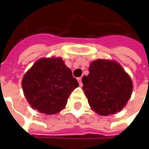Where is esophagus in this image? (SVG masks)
Instances as JSON below:
<instances>
[{"mask_svg":"<svg viewBox=\"0 0 149 149\" xmlns=\"http://www.w3.org/2000/svg\"><path fill=\"white\" fill-rule=\"evenodd\" d=\"M77 79H78V82H79V85H80V86H82V78L81 77L78 78Z\"/></svg>","mask_w":149,"mask_h":149,"instance_id":"esophagus-1","label":"esophagus"}]
</instances>
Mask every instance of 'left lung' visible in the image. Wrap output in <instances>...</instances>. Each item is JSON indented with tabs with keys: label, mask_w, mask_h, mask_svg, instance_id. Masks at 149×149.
<instances>
[{
	"label": "left lung",
	"mask_w": 149,
	"mask_h": 149,
	"mask_svg": "<svg viewBox=\"0 0 149 149\" xmlns=\"http://www.w3.org/2000/svg\"><path fill=\"white\" fill-rule=\"evenodd\" d=\"M82 78L83 90L91 109L107 116L121 111L131 97L133 83L123 67L113 60H94Z\"/></svg>",
	"instance_id": "8db88e82"
}]
</instances>
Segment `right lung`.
<instances>
[{"label": "right lung", "mask_w": 149, "mask_h": 149, "mask_svg": "<svg viewBox=\"0 0 149 149\" xmlns=\"http://www.w3.org/2000/svg\"><path fill=\"white\" fill-rule=\"evenodd\" d=\"M21 84L32 109L45 114L61 111L72 91L79 86L77 79L60 57L37 60L26 72Z\"/></svg>", "instance_id": "add662e5"}]
</instances>
